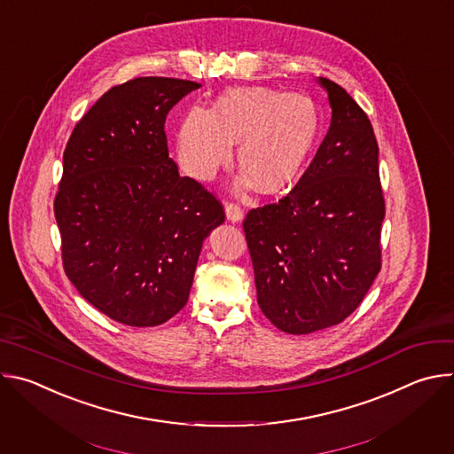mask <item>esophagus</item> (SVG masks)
<instances>
[{"mask_svg": "<svg viewBox=\"0 0 454 454\" xmlns=\"http://www.w3.org/2000/svg\"><path fill=\"white\" fill-rule=\"evenodd\" d=\"M224 210H226V219L230 223H240L242 217H244V210L237 203H226Z\"/></svg>", "mask_w": 454, "mask_h": 454, "instance_id": "1", "label": "esophagus"}]
</instances>
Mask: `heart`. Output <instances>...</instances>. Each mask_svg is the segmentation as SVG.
Returning a JSON list of instances; mask_svg holds the SVG:
<instances>
[{
	"mask_svg": "<svg viewBox=\"0 0 454 454\" xmlns=\"http://www.w3.org/2000/svg\"><path fill=\"white\" fill-rule=\"evenodd\" d=\"M319 135L317 106L303 95L273 88H233L210 109L193 107L176 131L181 170L200 181L224 167L237 144V161L246 170L240 186L254 179L264 193H277L303 172Z\"/></svg>",
	"mask_w": 454,
	"mask_h": 454,
	"instance_id": "1",
	"label": "heart"
}]
</instances>
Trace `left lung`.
I'll list each match as a JSON object with an SVG mask.
<instances>
[{
	"mask_svg": "<svg viewBox=\"0 0 454 454\" xmlns=\"http://www.w3.org/2000/svg\"><path fill=\"white\" fill-rule=\"evenodd\" d=\"M329 133L296 186L244 219L256 300L273 325L310 334L338 325L380 271L384 198L372 123L336 82L317 79Z\"/></svg>",
	"mask_w": 454,
	"mask_h": 454,
	"instance_id": "left-lung-1",
	"label": "left lung"
}]
</instances>
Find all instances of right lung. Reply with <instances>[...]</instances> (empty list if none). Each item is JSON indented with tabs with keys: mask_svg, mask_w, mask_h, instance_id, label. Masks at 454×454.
<instances>
[{
	"mask_svg": "<svg viewBox=\"0 0 454 454\" xmlns=\"http://www.w3.org/2000/svg\"><path fill=\"white\" fill-rule=\"evenodd\" d=\"M201 84L138 77L75 125L53 210L62 264L81 296L129 327H156L188 300L221 203L168 158L165 118Z\"/></svg>",
	"mask_w": 454,
	"mask_h": 454,
	"instance_id": "1",
	"label": "right lung"
}]
</instances>
